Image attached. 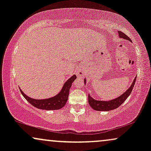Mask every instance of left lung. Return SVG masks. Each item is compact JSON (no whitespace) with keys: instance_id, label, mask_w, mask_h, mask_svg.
Returning <instances> with one entry per match:
<instances>
[{"instance_id":"left-lung-1","label":"left lung","mask_w":151,"mask_h":151,"mask_svg":"<svg viewBox=\"0 0 151 151\" xmlns=\"http://www.w3.org/2000/svg\"><path fill=\"white\" fill-rule=\"evenodd\" d=\"M118 33H119V37L121 38H124V39L131 41V39L127 35H126L124 32H121V31H119ZM136 80V77H135V79L133 81L132 84H131L129 89L126 90L123 94L119 96V97L114 99L112 100H109V101H98V100L93 99L89 94V96H88V101H89L90 106L93 109H94V110L101 111H107L114 110V109L118 108V107L120 106L125 101V100L131 94V91H132L133 89V86L135 85ZM84 84H86V79H84Z\"/></svg>"}]
</instances>
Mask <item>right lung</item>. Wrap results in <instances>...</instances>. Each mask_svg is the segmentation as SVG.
I'll list each match as a JSON object with an SVG mask.
<instances>
[{"label":"right lung","mask_w":151,"mask_h":151,"mask_svg":"<svg viewBox=\"0 0 151 151\" xmlns=\"http://www.w3.org/2000/svg\"><path fill=\"white\" fill-rule=\"evenodd\" d=\"M76 78H77V76L74 74L68 80L66 81L60 93L55 95L53 97L45 99H34L29 97L27 95H25L20 89V90L24 98L30 104H32L36 108L42 109V110H58V109H62L67 103V100H68L70 89Z\"/></svg>","instance_id":"obj_1"}]
</instances>
